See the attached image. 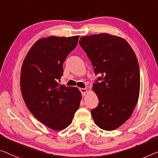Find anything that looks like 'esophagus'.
<instances>
[{"mask_svg":"<svg viewBox=\"0 0 158 158\" xmlns=\"http://www.w3.org/2000/svg\"><path fill=\"white\" fill-rule=\"evenodd\" d=\"M80 91H81V94H82V96H85L86 94V93H87V89H85V88H81L80 89Z\"/></svg>","mask_w":158,"mask_h":158,"instance_id":"esophagus-1","label":"esophagus"}]
</instances>
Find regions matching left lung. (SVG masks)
Segmentation results:
<instances>
[{"label": "left lung", "mask_w": 158, "mask_h": 158, "mask_svg": "<svg viewBox=\"0 0 158 158\" xmlns=\"http://www.w3.org/2000/svg\"><path fill=\"white\" fill-rule=\"evenodd\" d=\"M79 44L101 76L93 89L99 104L91 111L96 125L112 131L123 124L134 110L140 92V70L134 52L124 39L107 33L82 37Z\"/></svg>", "instance_id": "1"}]
</instances>
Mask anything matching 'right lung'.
<instances>
[{
	"instance_id": "add662e5",
	"label": "right lung",
	"mask_w": 158,
	"mask_h": 158,
	"mask_svg": "<svg viewBox=\"0 0 158 158\" xmlns=\"http://www.w3.org/2000/svg\"><path fill=\"white\" fill-rule=\"evenodd\" d=\"M79 36L40 39L29 51L21 69L20 89L33 116L53 130L71 124L81 93L77 87L60 85L63 64L77 44Z\"/></svg>"
}]
</instances>
